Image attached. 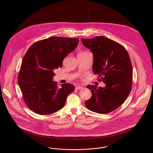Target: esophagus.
I'll list each match as a JSON object with an SVG mask.
<instances>
[{
	"instance_id": "obj_1",
	"label": "esophagus",
	"mask_w": 153,
	"mask_h": 153,
	"mask_svg": "<svg viewBox=\"0 0 153 153\" xmlns=\"http://www.w3.org/2000/svg\"><path fill=\"white\" fill-rule=\"evenodd\" d=\"M82 88V87H81V86H77V87H76V89H77V90L81 89Z\"/></svg>"
}]
</instances>
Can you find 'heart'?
Instances as JSON below:
<instances>
[{
    "instance_id": "obj_1",
    "label": "heart",
    "mask_w": 153,
    "mask_h": 153,
    "mask_svg": "<svg viewBox=\"0 0 153 153\" xmlns=\"http://www.w3.org/2000/svg\"><path fill=\"white\" fill-rule=\"evenodd\" d=\"M84 52H85V51H82V52H81V53H84Z\"/></svg>"
}]
</instances>
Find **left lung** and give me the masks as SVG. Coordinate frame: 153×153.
Returning a JSON list of instances; mask_svg holds the SVG:
<instances>
[{"mask_svg":"<svg viewBox=\"0 0 153 153\" xmlns=\"http://www.w3.org/2000/svg\"><path fill=\"white\" fill-rule=\"evenodd\" d=\"M82 43L93 53L92 71L105 87L88 85L92 92L85 102L88 109L105 114L120 107L132 89V67L130 56L123 46L104 36L82 38Z\"/></svg>","mask_w":153,"mask_h":153,"instance_id":"obj_1","label":"left lung"}]
</instances>
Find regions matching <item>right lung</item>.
<instances>
[{"label": "right lung", "instance_id": "add662e5", "mask_svg": "<svg viewBox=\"0 0 153 153\" xmlns=\"http://www.w3.org/2000/svg\"><path fill=\"white\" fill-rule=\"evenodd\" d=\"M79 43V38L52 36L33 44L22 59L18 81L29 108L39 115H49L61 109L66 97L75 89L66 83L57 87L52 79L54 70L62 66L66 57Z\"/></svg>", "mask_w": 153, "mask_h": 153}]
</instances>
